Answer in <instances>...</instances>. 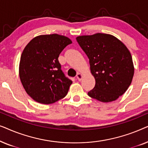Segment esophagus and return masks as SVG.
<instances>
[{"mask_svg":"<svg viewBox=\"0 0 148 148\" xmlns=\"http://www.w3.org/2000/svg\"><path fill=\"white\" fill-rule=\"evenodd\" d=\"M76 77H77V79L79 81H81L83 78V75L82 73H78L77 74Z\"/></svg>","mask_w":148,"mask_h":148,"instance_id":"esophagus-1","label":"esophagus"}]
</instances>
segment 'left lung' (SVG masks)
Here are the masks:
<instances>
[{
  "mask_svg": "<svg viewBox=\"0 0 148 148\" xmlns=\"http://www.w3.org/2000/svg\"><path fill=\"white\" fill-rule=\"evenodd\" d=\"M90 60L96 84L88 96L102 102L118 99L127 90L134 75L131 54L115 36L97 33L76 38Z\"/></svg>",
  "mask_w": 148,
  "mask_h": 148,
  "instance_id": "left-lung-1",
  "label": "left lung"
}]
</instances>
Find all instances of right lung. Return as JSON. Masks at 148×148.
I'll return each mask as SVG.
<instances>
[{
  "instance_id": "1",
  "label": "right lung",
  "mask_w": 148,
  "mask_h": 148,
  "mask_svg": "<svg viewBox=\"0 0 148 148\" xmlns=\"http://www.w3.org/2000/svg\"><path fill=\"white\" fill-rule=\"evenodd\" d=\"M72 41L57 34L34 38L24 48L19 74L27 94L36 102L49 104L67 94L72 81L64 76L58 58Z\"/></svg>"
}]
</instances>
